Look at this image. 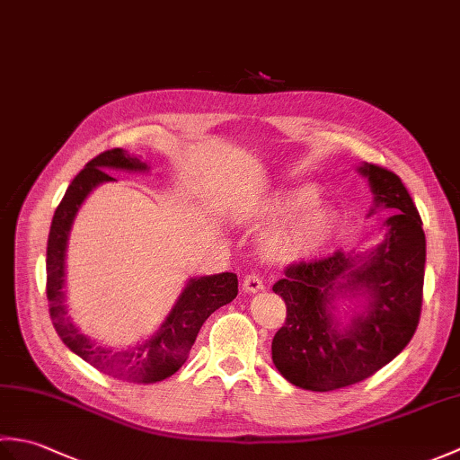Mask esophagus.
<instances>
[{"instance_id":"34e87169","label":"esophagus","mask_w":460,"mask_h":460,"mask_svg":"<svg viewBox=\"0 0 460 460\" xmlns=\"http://www.w3.org/2000/svg\"><path fill=\"white\" fill-rule=\"evenodd\" d=\"M243 290L249 292V295H255V292L265 290V282H262L257 275H249L243 280Z\"/></svg>"}]
</instances>
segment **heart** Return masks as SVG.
Listing matches in <instances>:
<instances>
[{"instance_id": "obj_1", "label": "heart", "mask_w": 460, "mask_h": 460, "mask_svg": "<svg viewBox=\"0 0 460 460\" xmlns=\"http://www.w3.org/2000/svg\"><path fill=\"white\" fill-rule=\"evenodd\" d=\"M235 219L247 229H267L261 239V257L275 267H296L318 257L338 233L334 211L318 201L308 185L279 188L245 201Z\"/></svg>"}]
</instances>
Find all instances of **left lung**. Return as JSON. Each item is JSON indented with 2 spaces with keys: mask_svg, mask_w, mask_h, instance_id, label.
Returning <instances> with one entry per match:
<instances>
[{
  "mask_svg": "<svg viewBox=\"0 0 460 460\" xmlns=\"http://www.w3.org/2000/svg\"><path fill=\"white\" fill-rule=\"evenodd\" d=\"M369 183L367 211L389 209L384 239L356 255L287 269L272 290L287 322L272 338V364L292 385L334 392L359 384L389 364L413 338L423 302L425 233L419 211L394 172L361 162Z\"/></svg>",
  "mask_w": 460,
  "mask_h": 460,
  "instance_id": "left-lung-1",
  "label": "left lung"
}]
</instances>
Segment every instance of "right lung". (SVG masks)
<instances>
[{
    "label": "right lung",
    "mask_w": 460,
    "mask_h": 460,
    "mask_svg": "<svg viewBox=\"0 0 460 460\" xmlns=\"http://www.w3.org/2000/svg\"><path fill=\"white\" fill-rule=\"evenodd\" d=\"M111 170L148 173L150 165L122 148H114L96 155L68 185L63 201L58 203L53 215L47 241L49 312H51L53 326L65 346L84 361H89L93 367L116 379L132 381V384H155V381L173 376L185 364L203 322L215 310L229 305L237 296V275L235 272H219V275L190 277L168 316L162 320L160 328L148 340H142L136 346L116 349L96 344L93 338L83 334L68 314L66 247L76 213L83 208L84 199L99 185L116 181L109 173Z\"/></svg>",
    "instance_id": "1"
}]
</instances>
